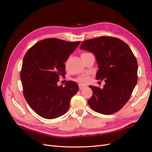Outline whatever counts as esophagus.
Returning a JSON list of instances; mask_svg holds the SVG:
<instances>
[{
	"label": "esophagus",
	"instance_id": "1",
	"mask_svg": "<svg viewBox=\"0 0 152 152\" xmlns=\"http://www.w3.org/2000/svg\"><path fill=\"white\" fill-rule=\"evenodd\" d=\"M79 90H82V89H83L84 88V86H83L81 84H79Z\"/></svg>",
	"mask_w": 152,
	"mask_h": 152
}]
</instances>
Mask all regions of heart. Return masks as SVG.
Returning a JSON list of instances; mask_svg holds the SVG:
<instances>
[{"instance_id": "heart-1", "label": "heart", "mask_w": 152, "mask_h": 152, "mask_svg": "<svg viewBox=\"0 0 152 152\" xmlns=\"http://www.w3.org/2000/svg\"><path fill=\"white\" fill-rule=\"evenodd\" d=\"M90 53H87V52H85V53H83L81 54V55H86V54H89ZM77 81H78L81 84H88L90 81H91V77L89 76H86V75H82L80 76L79 77H78L77 78Z\"/></svg>"}]
</instances>
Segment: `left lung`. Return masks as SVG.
<instances>
[{
  "instance_id": "obj_1",
  "label": "left lung",
  "mask_w": 152,
  "mask_h": 152,
  "mask_svg": "<svg viewBox=\"0 0 152 152\" xmlns=\"http://www.w3.org/2000/svg\"><path fill=\"white\" fill-rule=\"evenodd\" d=\"M80 49L95 55L99 68L96 79L105 82L103 89L89 86L93 91L89 106L107 115L120 110L137 83L138 64L131 48L117 37L102 36L84 41Z\"/></svg>"
}]
</instances>
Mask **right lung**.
<instances>
[{"label":"right lung","instance_id":"add662e5","mask_svg":"<svg viewBox=\"0 0 152 152\" xmlns=\"http://www.w3.org/2000/svg\"><path fill=\"white\" fill-rule=\"evenodd\" d=\"M81 42H70L47 38L32 46L23 58L20 78L23 95L29 107L45 119H54L67 112L72 97L79 86L69 81L58 86L60 76L65 75L69 55Z\"/></svg>","mask_w":152,"mask_h":152}]
</instances>
